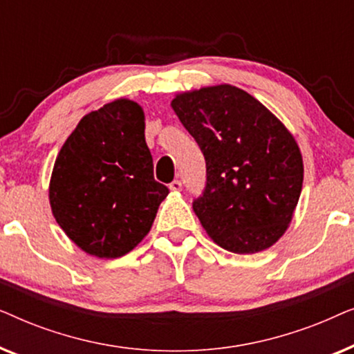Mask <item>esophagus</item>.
Segmentation results:
<instances>
[{
  "label": "esophagus",
  "instance_id": "esophagus-1",
  "mask_svg": "<svg viewBox=\"0 0 354 354\" xmlns=\"http://www.w3.org/2000/svg\"><path fill=\"white\" fill-rule=\"evenodd\" d=\"M169 188H171L172 192H180L182 190V182L180 180H174L169 183Z\"/></svg>",
  "mask_w": 354,
  "mask_h": 354
}]
</instances>
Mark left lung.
Wrapping results in <instances>:
<instances>
[{
  "label": "left lung",
  "instance_id": "obj_1",
  "mask_svg": "<svg viewBox=\"0 0 354 354\" xmlns=\"http://www.w3.org/2000/svg\"><path fill=\"white\" fill-rule=\"evenodd\" d=\"M206 161V187L193 211L222 248L251 254L287 230L303 187V159L292 133L245 90L188 91L172 101Z\"/></svg>",
  "mask_w": 354,
  "mask_h": 354
}]
</instances>
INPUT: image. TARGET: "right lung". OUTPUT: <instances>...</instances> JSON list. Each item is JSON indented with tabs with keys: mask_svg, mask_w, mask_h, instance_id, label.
<instances>
[{
	"mask_svg": "<svg viewBox=\"0 0 354 354\" xmlns=\"http://www.w3.org/2000/svg\"><path fill=\"white\" fill-rule=\"evenodd\" d=\"M167 193L154 180L143 109L130 100H115L80 120L50 182L61 229L85 253L108 259L145 239Z\"/></svg>",
	"mask_w": 354,
	"mask_h": 354,
	"instance_id": "right-lung-1",
	"label": "right lung"
}]
</instances>
